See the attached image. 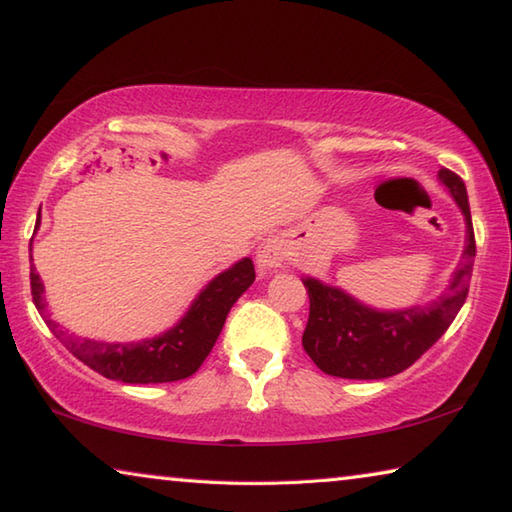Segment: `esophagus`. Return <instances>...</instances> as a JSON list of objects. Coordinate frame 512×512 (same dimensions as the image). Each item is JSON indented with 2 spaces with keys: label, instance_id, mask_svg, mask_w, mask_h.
I'll return each instance as SVG.
<instances>
[{
  "label": "esophagus",
  "instance_id": "obj_1",
  "mask_svg": "<svg viewBox=\"0 0 512 512\" xmlns=\"http://www.w3.org/2000/svg\"><path fill=\"white\" fill-rule=\"evenodd\" d=\"M284 259H287V246H284V241L280 237H266L262 244L257 246L255 262L259 273L277 271V268L284 264Z\"/></svg>",
  "mask_w": 512,
  "mask_h": 512
}]
</instances>
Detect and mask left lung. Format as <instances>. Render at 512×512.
Returning a JSON list of instances; mask_svg holds the SVG:
<instances>
[{"label":"left lung","instance_id":"left-lung-1","mask_svg":"<svg viewBox=\"0 0 512 512\" xmlns=\"http://www.w3.org/2000/svg\"><path fill=\"white\" fill-rule=\"evenodd\" d=\"M465 216V248L447 289L436 300L404 309H375L348 291L316 277H302L309 293V320L302 348L332 377L386 379L413 366L452 325L470 289L474 230L463 180L449 169L438 171Z\"/></svg>","mask_w":512,"mask_h":512}]
</instances>
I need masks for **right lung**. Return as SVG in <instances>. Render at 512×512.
Returning a JSON list of instances; mask_svg holds the SVG:
<instances>
[{
	"instance_id": "right-lung-1",
	"label": "right lung",
	"mask_w": 512,
	"mask_h": 512,
	"mask_svg": "<svg viewBox=\"0 0 512 512\" xmlns=\"http://www.w3.org/2000/svg\"><path fill=\"white\" fill-rule=\"evenodd\" d=\"M253 282V259H239L212 282H207L187 314L167 332L137 343H103L67 336L56 320H51L47 314L45 287L36 268L31 266L33 305L56 334V339L63 341L65 348L85 366L124 384H162V381H178L194 375L219 339L228 311Z\"/></svg>"
}]
</instances>
